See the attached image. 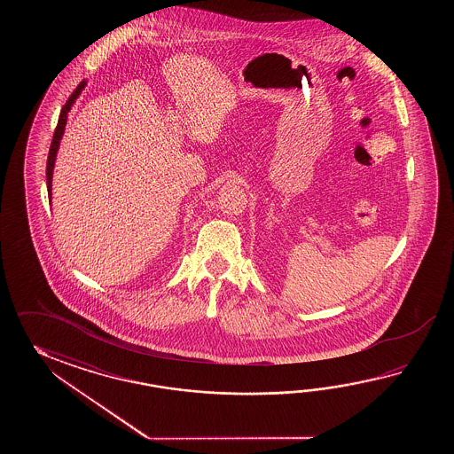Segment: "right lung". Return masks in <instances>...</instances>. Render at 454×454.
<instances>
[{
    "label": "right lung",
    "mask_w": 454,
    "mask_h": 454,
    "mask_svg": "<svg viewBox=\"0 0 454 454\" xmlns=\"http://www.w3.org/2000/svg\"><path fill=\"white\" fill-rule=\"evenodd\" d=\"M87 86V81H81L79 86L74 89V92L69 96L67 104L61 108L59 112V125L55 128L53 133V139H51V145H50L49 159H47V190H49L50 200H51V178H53V168H55V159H57V153H59V141L65 135V126L68 121V114L71 106H74L77 97L81 96L82 89Z\"/></svg>",
    "instance_id": "right-lung-1"
}]
</instances>
